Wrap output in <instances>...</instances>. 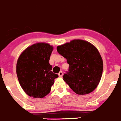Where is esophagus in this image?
<instances>
[{
	"label": "esophagus",
	"instance_id": "34e87169",
	"mask_svg": "<svg viewBox=\"0 0 121 121\" xmlns=\"http://www.w3.org/2000/svg\"><path fill=\"white\" fill-rule=\"evenodd\" d=\"M62 75H63V72H62V71H60V72L59 73V77H60V78H61V77L62 76Z\"/></svg>",
	"mask_w": 121,
	"mask_h": 121
}]
</instances>
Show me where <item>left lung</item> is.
Returning a JSON list of instances; mask_svg holds the SVG:
<instances>
[{"label": "left lung", "instance_id": "8db88e82", "mask_svg": "<svg viewBox=\"0 0 121 121\" xmlns=\"http://www.w3.org/2000/svg\"><path fill=\"white\" fill-rule=\"evenodd\" d=\"M66 59L68 71L63 79L78 95H86L97 87L103 71V61L98 49L89 42L74 40L56 48Z\"/></svg>", "mask_w": 121, "mask_h": 121}]
</instances>
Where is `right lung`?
<instances>
[{
    "instance_id": "obj_1",
    "label": "right lung",
    "mask_w": 121,
    "mask_h": 121,
    "mask_svg": "<svg viewBox=\"0 0 121 121\" xmlns=\"http://www.w3.org/2000/svg\"><path fill=\"white\" fill-rule=\"evenodd\" d=\"M53 47L45 43L33 44L21 53L17 60L16 72L18 80L26 95L34 98H43L50 92L54 73L49 58Z\"/></svg>"
}]
</instances>
